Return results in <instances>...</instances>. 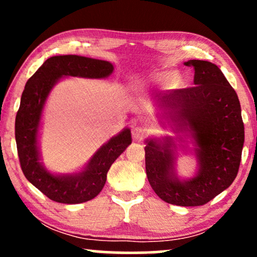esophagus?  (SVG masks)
<instances>
[{
  "instance_id": "esophagus-1",
  "label": "esophagus",
  "mask_w": 257,
  "mask_h": 257,
  "mask_svg": "<svg viewBox=\"0 0 257 257\" xmlns=\"http://www.w3.org/2000/svg\"><path fill=\"white\" fill-rule=\"evenodd\" d=\"M147 136V130L143 126H133L132 127V137L137 142H140Z\"/></svg>"
}]
</instances>
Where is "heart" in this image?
I'll use <instances>...</instances> for the list:
<instances>
[{"label":"heart","instance_id":"heart-1","mask_svg":"<svg viewBox=\"0 0 257 257\" xmlns=\"http://www.w3.org/2000/svg\"><path fill=\"white\" fill-rule=\"evenodd\" d=\"M174 75L172 72H159L152 76V80L154 83H173L174 82Z\"/></svg>","mask_w":257,"mask_h":257}]
</instances>
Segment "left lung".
<instances>
[{
	"instance_id": "left-lung-1",
	"label": "left lung",
	"mask_w": 257,
	"mask_h": 257,
	"mask_svg": "<svg viewBox=\"0 0 257 257\" xmlns=\"http://www.w3.org/2000/svg\"><path fill=\"white\" fill-rule=\"evenodd\" d=\"M185 65L194 70V86L160 94L156 100L161 122L177 137L146 139L145 164L151 187L161 200L193 207L209 202L233 184L240 167L244 126L237 94L222 71L199 59ZM186 138L195 145L198 171L193 178L180 179L175 171V142Z\"/></svg>"
}]
</instances>
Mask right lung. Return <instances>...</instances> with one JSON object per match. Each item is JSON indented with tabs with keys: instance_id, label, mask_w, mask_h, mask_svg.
<instances>
[{
	"instance_id": "right-lung-1",
	"label": "right lung",
	"mask_w": 257,
	"mask_h": 257,
	"mask_svg": "<svg viewBox=\"0 0 257 257\" xmlns=\"http://www.w3.org/2000/svg\"><path fill=\"white\" fill-rule=\"evenodd\" d=\"M107 61L77 55L52 56L30 77L21 97L15 120V138L21 168L35 187L52 201L82 203L96 198L106 182L111 165L132 143L131 131L125 127L105 143L83 170L75 173L55 174L42 163L38 135L44 105L52 87L64 77L107 78L113 72Z\"/></svg>"
}]
</instances>
